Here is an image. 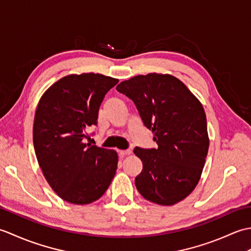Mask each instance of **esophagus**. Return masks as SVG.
Instances as JSON below:
<instances>
[{"label":"esophagus","instance_id":"esophagus-1","mask_svg":"<svg viewBox=\"0 0 251 251\" xmlns=\"http://www.w3.org/2000/svg\"><path fill=\"white\" fill-rule=\"evenodd\" d=\"M129 154H131V151H130V150H122V151H120V155H121L122 157H124V156H126V155H129Z\"/></svg>","mask_w":251,"mask_h":251}]
</instances>
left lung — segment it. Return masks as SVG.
Returning <instances> with one entry per match:
<instances>
[{
  "label": "left lung",
  "mask_w": 251,
  "mask_h": 251,
  "mask_svg": "<svg viewBox=\"0 0 251 251\" xmlns=\"http://www.w3.org/2000/svg\"><path fill=\"white\" fill-rule=\"evenodd\" d=\"M116 90L134 101L156 149L135 148L143 168L135 184L146 200L175 205L199 183L209 148L204 108L177 77L150 73L124 81Z\"/></svg>",
  "instance_id": "8db88e82"
}]
</instances>
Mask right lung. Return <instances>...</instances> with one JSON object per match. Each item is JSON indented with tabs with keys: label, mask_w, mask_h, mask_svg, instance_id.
<instances>
[{
	"label": "right lung",
	"mask_w": 251,
	"mask_h": 251,
	"mask_svg": "<svg viewBox=\"0 0 251 251\" xmlns=\"http://www.w3.org/2000/svg\"><path fill=\"white\" fill-rule=\"evenodd\" d=\"M119 79L83 73L60 78L42 96L35 111L33 145L47 182L75 205L99 200L117 168V154L86 143L87 127L97 125L105 94Z\"/></svg>",
	"instance_id": "right-lung-1"
}]
</instances>
